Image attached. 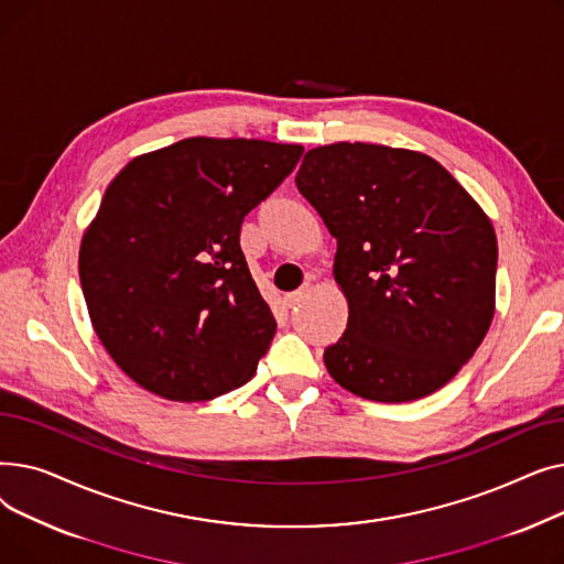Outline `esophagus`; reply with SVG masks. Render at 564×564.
I'll list each match as a JSON object with an SVG mask.
<instances>
[{"instance_id":"obj_1","label":"esophagus","mask_w":564,"mask_h":564,"mask_svg":"<svg viewBox=\"0 0 564 564\" xmlns=\"http://www.w3.org/2000/svg\"><path fill=\"white\" fill-rule=\"evenodd\" d=\"M304 297H306V288H300V290H294V292H288L285 297H283V302H285L288 308H292V306H297Z\"/></svg>"}]
</instances>
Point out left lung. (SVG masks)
Here are the masks:
<instances>
[{"label":"left lung","instance_id":"left-lung-1","mask_svg":"<svg viewBox=\"0 0 564 564\" xmlns=\"http://www.w3.org/2000/svg\"><path fill=\"white\" fill-rule=\"evenodd\" d=\"M294 183L338 240L349 319L324 349L329 375L375 402L448 383L494 317L498 245L480 205L436 160L359 141L313 148Z\"/></svg>","mask_w":564,"mask_h":564}]
</instances>
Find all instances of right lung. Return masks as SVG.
Wrapping results in <instances>:
<instances>
[{"instance_id": "1", "label": "right lung", "mask_w": 564, "mask_h": 564, "mask_svg": "<svg viewBox=\"0 0 564 564\" xmlns=\"http://www.w3.org/2000/svg\"><path fill=\"white\" fill-rule=\"evenodd\" d=\"M302 145L192 137L132 160L79 249L88 315L139 387L203 402L247 383L276 334L240 247Z\"/></svg>"}]
</instances>
